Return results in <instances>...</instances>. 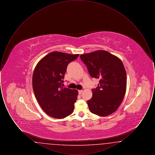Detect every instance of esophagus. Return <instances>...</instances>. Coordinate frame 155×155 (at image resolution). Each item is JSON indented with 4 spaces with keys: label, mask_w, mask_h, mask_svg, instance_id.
Returning <instances> with one entry per match:
<instances>
[{
    "label": "esophagus",
    "mask_w": 155,
    "mask_h": 155,
    "mask_svg": "<svg viewBox=\"0 0 155 155\" xmlns=\"http://www.w3.org/2000/svg\"><path fill=\"white\" fill-rule=\"evenodd\" d=\"M82 91H83L82 90H79V91H78V94H79L80 95V94H82Z\"/></svg>",
    "instance_id": "1"
}]
</instances>
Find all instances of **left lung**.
<instances>
[{"label": "left lung", "instance_id": "1", "mask_svg": "<svg viewBox=\"0 0 155 155\" xmlns=\"http://www.w3.org/2000/svg\"><path fill=\"white\" fill-rule=\"evenodd\" d=\"M92 78L99 83L92 89V97L87 101L89 110L99 116H107L117 110L125 96L127 74L121 60L105 51L80 55Z\"/></svg>", "mask_w": 155, "mask_h": 155}]
</instances>
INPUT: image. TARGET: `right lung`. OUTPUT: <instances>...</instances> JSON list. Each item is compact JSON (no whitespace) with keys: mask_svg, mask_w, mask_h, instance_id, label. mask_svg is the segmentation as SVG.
Returning <instances> with one entry per match:
<instances>
[{"mask_svg":"<svg viewBox=\"0 0 155 155\" xmlns=\"http://www.w3.org/2000/svg\"><path fill=\"white\" fill-rule=\"evenodd\" d=\"M78 56L51 52L41 59L34 69L32 88L35 96L43 110L53 118H65L73 112L78 91L61 85L68 63Z\"/></svg>","mask_w":155,"mask_h":155,"instance_id":"1","label":"right lung"}]
</instances>
